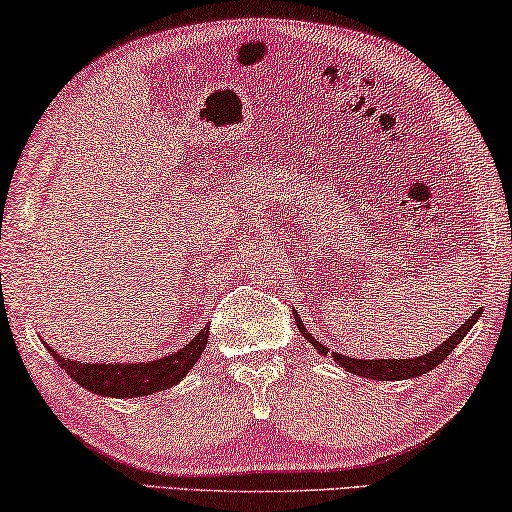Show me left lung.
<instances>
[{"mask_svg":"<svg viewBox=\"0 0 512 512\" xmlns=\"http://www.w3.org/2000/svg\"><path fill=\"white\" fill-rule=\"evenodd\" d=\"M482 314V310H475L473 317L466 321V324H461L457 331L450 333V338H445L443 345H438L433 352L424 354V356H417V359H352V356H345V354H338L333 352V359L338 361V366H342L347 370V373H354V375H361V377H368V380H410V377H419L424 373H429L436 366H440L447 356L454 352V347L459 345L461 340L466 338V333L471 331L475 321ZM293 317H296V326L298 331L305 335V340L312 342V347L317 349L319 354H328V349L321 345L317 338H312V333H307V328L303 321H300L298 312L293 310Z\"/></svg>","mask_w":512,"mask_h":512,"instance_id":"left-lung-1","label":"left lung"}]
</instances>
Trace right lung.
<instances>
[{"label": "right lung", "instance_id": "1", "mask_svg": "<svg viewBox=\"0 0 512 512\" xmlns=\"http://www.w3.org/2000/svg\"><path fill=\"white\" fill-rule=\"evenodd\" d=\"M209 338V328L205 326L195 338L181 347L179 352H172L160 359L146 363H81L74 359H62V356L46 345L58 366L79 384V387L93 391L100 396L111 398H135L149 396L156 391H165L179 384L191 373V368L198 363L200 354L205 352Z\"/></svg>", "mask_w": 512, "mask_h": 512}]
</instances>
